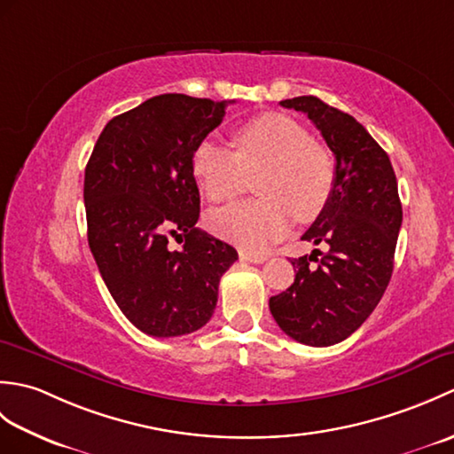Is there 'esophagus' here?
<instances>
[{"label": "esophagus", "instance_id": "34e87169", "mask_svg": "<svg viewBox=\"0 0 454 454\" xmlns=\"http://www.w3.org/2000/svg\"><path fill=\"white\" fill-rule=\"evenodd\" d=\"M239 259L247 263H263L265 262V255L262 254H252V252H239Z\"/></svg>", "mask_w": 454, "mask_h": 454}]
</instances>
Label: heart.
I'll return each instance as SVG.
<instances>
[{
    "label": "heart",
    "instance_id": "b5f03b06",
    "mask_svg": "<svg viewBox=\"0 0 454 454\" xmlns=\"http://www.w3.org/2000/svg\"><path fill=\"white\" fill-rule=\"evenodd\" d=\"M232 150L202 140L192 152V177L212 202L234 199L255 179L259 199L212 210L208 226L246 249H263L293 226L316 218L332 197L335 163L294 119L265 113L232 132Z\"/></svg>",
    "mask_w": 454,
    "mask_h": 454
}]
</instances>
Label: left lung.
I'll return each instance as SVG.
<instances>
[{"label":"left lung","instance_id":"8db88e82","mask_svg":"<svg viewBox=\"0 0 454 454\" xmlns=\"http://www.w3.org/2000/svg\"><path fill=\"white\" fill-rule=\"evenodd\" d=\"M281 105L308 114L322 132L335 156V185L302 236L322 244L325 254L314 249L293 259L294 283L269 298V308L294 341L327 347L359 330L390 283L402 226L398 181L388 153L351 114L314 95ZM316 253L323 257L317 260Z\"/></svg>","mask_w":454,"mask_h":454}]
</instances>
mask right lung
<instances>
[{"label":"right lung","instance_id":"right-lung-1","mask_svg":"<svg viewBox=\"0 0 454 454\" xmlns=\"http://www.w3.org/2000/svg\"><path fill=\"white\" fill-rule=\"evenodd\" d=\"M232 101L166 93L107 122L85 168L88 242L121 312L153 337L205 325L220 277L238 259L197 228L200 197L192 152ZM176 237L184 247L168 249Z\"/></svg>","mask_w":454,"mask_h":454}]
</instances>
